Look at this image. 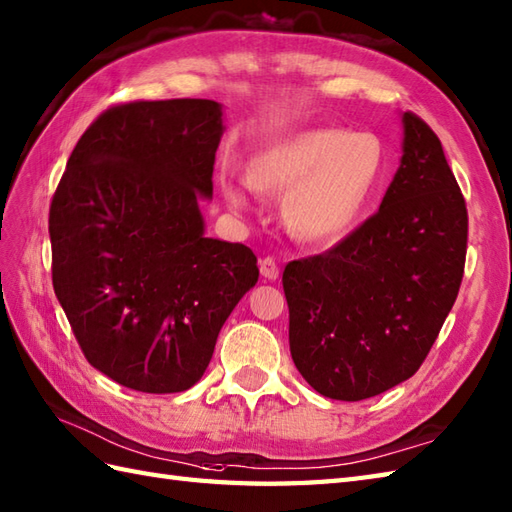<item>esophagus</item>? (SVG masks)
<instances>
[{
  "label": "esophagus",
  "instance_id": "esophagus-1",
  "mask_svg": "<svg viewBox=\"0 0 512 512\" xmlns=\"http://www.w3.org/2000/svg\"><path fill=\"white\" fill-rule=\"evenodd\" d=\"M259 270H261V275H264L270 281H275L279 277V266H277V261L272 259V257L261 259L259 261Z\"/></svg>",
  "mask_w": 512,
  "mask_h": 512
}]
</instances>
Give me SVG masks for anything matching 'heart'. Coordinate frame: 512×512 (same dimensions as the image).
<instances>
[{"mask_svg":"<svg viewBox=\"0 0 512 512\" xmlns=\"http://www.w3.org/2000/svg\"><path fill=\"white\" fill-rule=\"evenodd\" d=\"M386 170L384 141L371 130L305 128L259 150L248 176L227 178L224 198L235 209L251 205L253 192L285 194L283 220L310 242L334 240L362 218Z\"/></svg>","mask_w":512,"mask_h":512,"instance_id":"1","label":"heart"}]
</instances>
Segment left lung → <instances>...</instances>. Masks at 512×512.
Masks as SVG:
<instances>
[{
  "instance_id": "left-lung-1",
  "label": "left lung",
  "mask_w": 512,
  "mask_h": 512,
  "mask_svg": "<svg viewBox=\"0 0 512 512\" xmlns=\"http://www.w3.org/2000/svg\"><path fill=\"white\" fill-rule=\"evenodd\" d=\"M401 124V163L375 216L283 270L292 360L329 399L362 401L417 373L465 272L467 205L441 139L414 113Z\"/></svg>"
}]
</instances>
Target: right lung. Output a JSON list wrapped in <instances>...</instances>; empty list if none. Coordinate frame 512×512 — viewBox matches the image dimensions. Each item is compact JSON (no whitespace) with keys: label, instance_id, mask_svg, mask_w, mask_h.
<instances>
[{"label":"right lung","instance_id":"1","mask_svg":"<svg viewBox=\"0 0 512 512\" xmlns=\"http://www.w3.org/2000/svg\"><path fill=\"white\" fill-rule=\"evenodd\" d=\"M222 104L113 106L80 137L50 207L52 281L82 353L113 382L183 392L259 277L244 244L205 235Z\"/></svg>","mask_w":512,"mask_h":512}]
</instances>
